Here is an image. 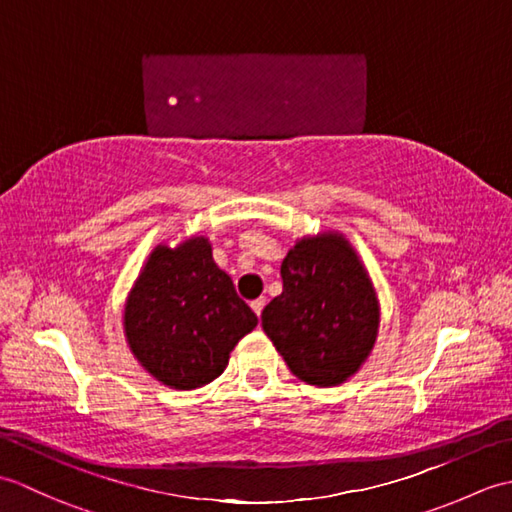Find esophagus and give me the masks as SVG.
I'll return each mask as SVG.
<instances>
[{
    "label": "esophagus",
    "mask_w": 512,
    "mask_h": 512,
    "mask_svg": "<svg viewBox=\"0 0 512 512\" xmlns=\"http://www.w3.org/2000/svg\"><path fill=\"white\" fill-rule=\"evenodd\" d=\"M264 306H266V299H264V297H259V299H255V301H250V308H253V312L257 314V317H262V310H264Z\"/></svg>",
    "instance_id": "34e87169"
}]
</instances>
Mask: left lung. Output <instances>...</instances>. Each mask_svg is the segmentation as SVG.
<instances>
[{"label":"left lung","instance_id":"1","mask_svg":"<svg viewBox=\"0 0 512 512\" xmlns=\"http://www.w3.org/2000/svg\"><path fill=\"white\" fill-rule=\"evenodd\" d=\"M284 290L262 312V328L303 383L332 387L372 350L378 303L352 246L339 235L308 237L281 264Z\"/></svg>","mask_w":512,"mask_h":512}]
</instances>
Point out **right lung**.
<instances>
[{
	"mask_svg": "<svg viewBox=\"0 0 512 512\" xmlns=\"http://www.w3.org/2000/svg\"><path fill=\"white\" fill-rule=\"evenodd\" d=\"M257 325L231 277L195 237L180 248L158 246L125 306L129 347L151 376L195 389L224 372L237 341Z\"/></svg>",
	"mask_w": 512,
	"mask_h": 512,
	"instance_id": "right-lung-1",
	"label": "right lung"
}]
</instances>
